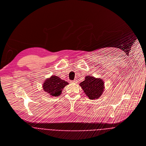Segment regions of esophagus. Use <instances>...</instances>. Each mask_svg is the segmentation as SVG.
I'll return each mask as SVG.
<instances>
[{
    "mask_svg": "<svg viewBox=\"0 0 146 146\" xmlns=\"http://www.w3.org/2000/svg\"><path fill=\"white\" fill-rule=\"evenodd\" d=\"M71 83H77V80H72V81H71Z\"/></svg>",
    "mask_w": 146,
    "mask_h": 146,
    "instance_id": "1",
    "label": "esophagus"
}]
</instances>
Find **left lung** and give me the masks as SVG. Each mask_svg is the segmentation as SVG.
<instances>
[{
    "label": "left lung",
    "mask_w": 146,
    "mask_h": 146,
    "mask_svg": "<svg viewBox=\"0 0 146 146\" xmlns=\"http://www.w3.org/2000/svg\"><path fill=\"white\" fill-rule=\"evenodd\" d=\"M80 86L86 95L91 100L99 98L104 90L103 80L90 76H87L85 80L80 83Z\"/></svg>",
    "instance_id": "obj_1"
}]
</instances>
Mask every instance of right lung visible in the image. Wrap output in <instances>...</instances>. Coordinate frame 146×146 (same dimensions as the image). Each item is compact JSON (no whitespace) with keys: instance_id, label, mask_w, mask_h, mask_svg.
Listing matches in <instances>:
<instances>
[{"instance_id":"add662e5","label":"right lung","mask_w":146,"mask_h":146,"mask_svg":"<svg viewBox=\"0 0 146 146\" xmlns=\"http://www.w3.org/2000/svg\"><path fill=\"white\" fill-rule=\"evenodd\" d=\"M68 82L62 80L57 76H52L44 82L43 88L44 91L50 94L52 96H58L61 94L63 88L67 85Z\"/></svg>"}]
</instances>
